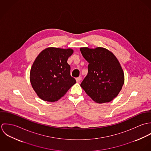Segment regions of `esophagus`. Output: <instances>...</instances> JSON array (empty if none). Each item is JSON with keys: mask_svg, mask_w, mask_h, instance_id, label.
Instances as JSON below:
<instances>
[{"mask_svg": "<svg viewBox=\"0 0 151 151\" xmlns=\"http://www.w3.org/2000/svg\"><path fill=\"white\" fill-rule=\"evenodd\" d=\"M81 79H82L81 77H78L76 78V81L77 83H80V81L81 80Z\"/></svg>", "mask_w": 151, "mask_h": 151, "instance_id": "esophagus-1", "label": "esophagus"}]
</instances>
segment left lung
I'll use <instances>...</instances> for the list:
<instances>
[{
    "label": "left lung",
    "mask_w": 151,
    "mask_h": 151,
    "mask_svg": "<svg viewBox=\"0 0 151 151\" xmlns=\"http://www.w3.org/2000/svg\"><path fill=\"white\" fill-rule=\"evenodd\" d=\"M80 51L89 63L88 74L80 86L95 102H110L117 96L124 82V73L118 60L104 47H81Z\"/></svg>",
    "instance_id": "obj_1"
}]
</instances>
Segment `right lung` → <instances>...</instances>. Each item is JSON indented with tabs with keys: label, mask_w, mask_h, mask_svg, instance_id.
Segmentation results:
<instances>
[{
	"label": "right lung",
	"mask_w": 151,
	"mask_h": 151,
	"mask_svg": "<svg viewBox=\"0 0 151 151\" xmlns=\"http://www.w3.org/2000/svg\"><path fill=\"white\" fill-rule=\"evenodd\" d=\"M73 53L71 49L48 47L36 58L31 68L30 81L38 96L43 101H58L76 84L67 62Z\"/></svg>",
	"instance_id": "right-lung-1"
}]
</instances>
